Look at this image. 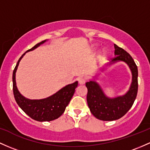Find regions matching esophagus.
<instances>
[{"mask_svg": "<svg viewBox=\"0 0 150 150\" xmlns=\"http://www.w3.org/2000/svg\"><path fill=\"white\" fill-rule=\"evenodd\" d=\"M78 80L79 82V84H80V85H83L86 82V80H85V78L84 77H80V78H78Z\"/></svg>", "mask_w": 150, "mask_h": 150, "instance_id": "34e87169", "label": "esophagus"}]
</instances>
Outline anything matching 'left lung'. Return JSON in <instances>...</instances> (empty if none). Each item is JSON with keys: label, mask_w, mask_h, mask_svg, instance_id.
I'll list each match as a JSON object with an SVG mask.
<instances>
[{"label": "left lung", "mask_w": 150, "mask_h": 150, "mask_svg": "<svg viewBox=\"0 0 150 150\" xmlns=\"http://www.w3.org/2000/svg\"><path fill=\"white\" fill-rule=\"evenodd\" d=\"M114 46L116 56L112 59L110 64L117 61L125 62L132 71V82L125 95L112 99L105 96L100 85L95 81L87 82V102L90 112L97 119L103 121L116 120L124 116L132 108L137 95V66L127 51L116 44Z\"/></svg>", "instance_id": "8db88e82"}]
</instances>
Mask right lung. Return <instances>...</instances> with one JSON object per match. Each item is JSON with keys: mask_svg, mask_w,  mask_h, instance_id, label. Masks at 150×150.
I'll use <instances>...</instances> for the list:
<instances>
[{"mask_svg": "<svg viewBox=\"0 0 150 150\" xmlns=\"http://www.w3.org/2000/svg\"><path fill=\"white\" fill-rule=\"evenodd\" d=\"M46 40L42 41L33 47L26 52L33 50L39 45L45 42ZM25 52L22 55L18 61L13 72V90L15 100L18 106L32 119L39 122H49L56 120L65 112V108L70 103V100L75 93V88L78 83L70 84L64 87L52 96L42 100H29L24 98L16 87V72L21 58Z\"/></svg>", "mask_w": 150, "mask_h": 150, "instance_id": "right-lung-1", "label": "right lung"}]
</instances>
